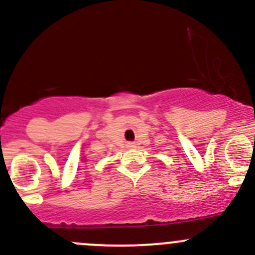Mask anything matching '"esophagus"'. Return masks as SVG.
Wrapping results in <instances>:
<instances>
[{
    "mask_svg": "<svg viewBox=\"0 0 255 255\" xmlns=\"http://www.w3.org/2000/svg\"><path fill=\"white\" fill-rule=\"evenodd\" d=\"M130 146H132V145H130Z\"/></svg>",
    "mask_w": 255,
    "mask_h": 255,
    "instance_id": "obj_1",
    "label": "esophagus"
}]
</instances>
